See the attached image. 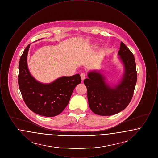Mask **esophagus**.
Returning <instances> with one entry per match:
<instances>
[{
    "label": "esophagus",
    "instance_id": "esophagus-1",
    "mask_svg": "<svg viewBox=\"0 0 158 158\" xmlns=\"http://www.w3.org/2000/svg\"><path fill=\"white\" fill-rule=\"evenodd\" d=\"M81 79H82V80L83 81V80L85 79V77H86L85 73H81Z\"/></svg>",
    "mask_w": 158,
    "mask_h": 158
}]
</instances>
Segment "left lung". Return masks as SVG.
<instances>
[{
    "label": "left lung",
    "instance_id": "1",
    "mask_svg": "<svg viewBox=\"0 0 158 158\" xmlns=\"http://www.w3.org/2000/svg\"><path fill=\"white\" fill-rule=\"evenodd\" d=\"M124 66L120 82L114 88L105 82V77L97 71L89 72L83 81L87 88L90 110L99 115H112L124 110L130 102L137 82V72L133 54L123 42L118 53Z\"/></svg>",
    "mask_w": 158,
    "mask_h": 158
}]
</instances>
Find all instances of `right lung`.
Returning a JSON list of instances; mask_svg holds the SVG:
<instances>
[{
	"mask_svg": "<svg viewBox=\"0 0 158 158\" xmlns=\"http://www.w3.org/2000/svg\"><path fill=\"white\" fill-rule=\"evenodd\" d=\"M30 46L23 51L19 63L18 85L23 99L31 110L38 115H58L67 106L76 86L81 82V76H63L48 84L38 82L27 66Z\"/></svg>",
	"mask_w": 158,
	"mask_h": 158,
	"instance_id": "right-lung-1",
	"label": "right lung"
}]
</instances>
